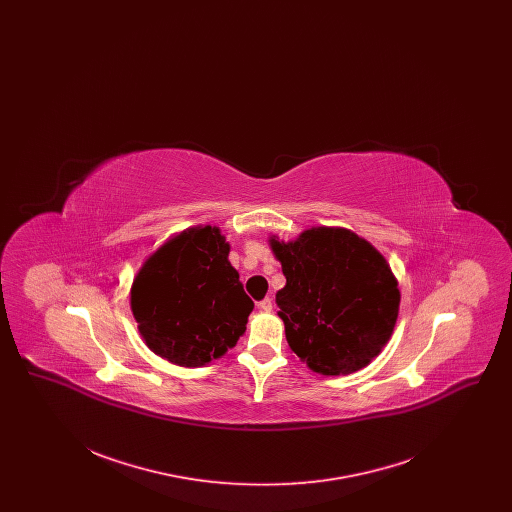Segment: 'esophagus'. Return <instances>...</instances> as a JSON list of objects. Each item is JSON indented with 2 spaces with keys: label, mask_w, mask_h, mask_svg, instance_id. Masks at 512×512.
Here are the masks:
<instances>
[{
  "label": "esophagus",
  "mask_w": 512,
  "mask_h": 512,
  "mask_svg": "<svg viewBox=\"0 0 512 512\" xmlns=\"http://www.w3.org/2000/svg\"><path fill=\"white\" fill-rule=\"evenodd\" d=\"M259 309L265 311V313H270V311H272V299L265 297L263 301H259Z\"/></svg>",
  "instance_id": "esophagus-1"
}]
</instances>
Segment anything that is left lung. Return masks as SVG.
I'll return each mask as SVG.
<instances>
[{
  "label": "left lung",
  "mask_w": 512,
  "mask_h": 512,
  "mask_svg": "<svg viewBox=\"0 0 512 512\" xmlns=\"http://www.w3.org/2000/svg\"><path fill=\"white\" fill-rule=\"evenodd\" d=\"M268 245L286 276L276 305L293 353L324 376L370 365L399 315L401 293L386 257L340 226H313L292 242L270 236Z\"/></svg>",
  "instance_id": "8db88e82"
}]
</instances>
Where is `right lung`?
Returning a JSON list of instances; mask_svg holds the SVG:
<instances>
[{"label": "right lung", "instance_id": "1", "mask_svg": "<svg viewBox=\"0 0 512 512\" xmlns=\"http://www.w3.org/2000/svg\"><path fill=\"white\" fill-rule=\"evenodd\" d=\"M228 253L219 226L199 224L144 261L130 288V309L155 355L197 368L220 359L244 336L253 301Z\"/></svg>", "mask_w": 512, "mask_h": 512}]
</instances>
